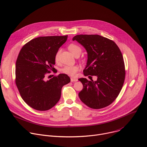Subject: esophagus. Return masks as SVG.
Returning <instances> with one entry per match:
<instances>
[{
  "instance_id": "1",
  "label": "esophagus",
  "mask_w": 147,
  "mask_h": 147,
  "mask_svg": "<svg viewBox=\"0 0 147 147\" xmlns=\"http://www.w3.org/2000/svg\"><path fill=\"white\" fill-rule=\"evenodd\" d=\"M70 80H71V82H76V81H77V80H78L77 78H72V77L70 78Z\"/></svg>"
}]
</instances>
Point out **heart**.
I'll list each match as a JSON object with an SVG mask.
<instances>
[{"label":"heart","mask_w":147,"mask_h":147,"mask_svg":"<svg viewBox=\"0 0 147 147\" xmlns=\"http://www.w3.org/2000/svg\"><path fill=\"white\" fill-rule=\"evenodd\" d=\"M68 49L70 51V52L71 53V54H73L74 56L78 52H80V53L81 52V48L75 44H70L68 47ZM59 55H60V51H57V52L56 53L55 56V59L56 61H57L59 59ZM78 70H79V67L77 66H66L61 69V71L63 73L66 74L67 75H69L70 76H75V74H76V73Z\"/></svg>","instance_id":"1"}]
</instances>
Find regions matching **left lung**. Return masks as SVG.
<instances>
[{"instance_id": "1", "label": "left lung", "mask_w": 147, "mask_h": 147, "mask_svg": "<svg viewBox=\"0 0 147 147\" xmlns=\"http://www.w3.org/2000/svg\"><path fill=\"white\" fill-rule=\"evenodd\" d=\"M73 40L77 41L87 52L84 75L97 77L96 81L78 79L83 85L78 93L80 100L92 109L108 107L119 95L124 81V63L120 50L113 40L99 35H77Z\"/></svg>"}]
</instances>
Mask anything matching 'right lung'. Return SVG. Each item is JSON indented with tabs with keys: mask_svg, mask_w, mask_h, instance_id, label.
I'll use <instances>...</instances> for the list:
<instances>
[{
	"mask_svg": "<svg viewBox=\"0 0 147 147\" xmlns=\"http://www.w3.org/2000/svg\"><path fill=\"white\" fill-rule=\"evenodd\" d=\"M67 35L40 36L21 49L16 63V84L21 96L32 108L48 111L59 100L63 86L70 82L65 74L49 80L45 77L54 70L55 56Z\"/></svg>",
	"mask_w": 147,
	"mask_h": 147,
	"instance_id": "obj_1",
	"label": "right lung"
}]
</instances>
